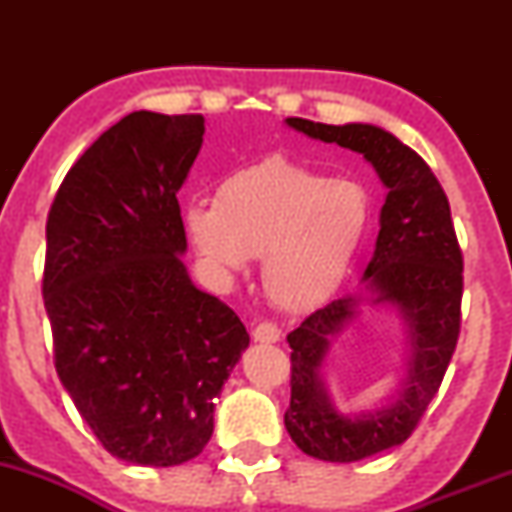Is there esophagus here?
<instances>
[{
	"label": "esophagus",
	"instance_id": "34e87169",
	"mask_svg": "<svg viewBox=\"0 0 512 512\" xmlns=\"http://www.w3.org/2000/svg\"><path fill=\"white\" fill-rule=\"evenodd\" d=\"M252 339H255L257 344H276L281 339V332L276 330L274 325H269V322H260V325L252 330Z\"/></svg>",
	"mask_w": 512,
	"mask_h": 512
}]
</instances>
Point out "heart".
<instances>
[{"label":"heart","instance_id":"b5f03b06","mask_svg":"<svg viewBox=\"0 0 512 512\" xmlns=\"http://www.w3.org/2000/svg\"><path fill=\"white\" fill-rule=\"evenodd\" d=\"M373 216L363 182L276 154L228 175L216 207H190L185 226L211 267L236 274L262 257L269 301L286 313H310L342 289Z\"/></svg>","mask_w":512,"mask_h":512}]
</instances>
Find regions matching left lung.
<instances>
[{"instance_id":"obj_1","label":"left lung","mask_w":512,"mask_h":512,"mask_svg":"<svg viewBox=\"0 0 512 512\" xmlns=\"http://www.w3.org/2000/svg\"><path fill=\"white\" fill-rule=\"evenodd\" d=\"M305 137L361 154L387 195L380 209L375 252L363 289L305 317L291 346V407L284 424L305 455L325 462H356L402 445L436 397L460 337L462 252L443 187L426 161L395 134L366 122L322 125L286 117ZM385 304L405 322L408 366L392 400L368 412H339L321 378L333 339L360 312Z\"/></svg>"}]
</instances>
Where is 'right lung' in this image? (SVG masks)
<instances>
[{
    "mask_svg": "<svg viewBox=\"0 0 512 512\" xmlns=\"http://www.w3.org/2000/svg\"><path fill=\"white\" fill-rule=\"evenodd\" d=\"M202 137V115L122 117L62 180L45 228L57 375L103 448L144 467L204 450L214 397L250 344L182 264L178 192Z\"/></svg>",
    "mask_w": 512,
    "mask_h": 512,
    "instance_id": "obj_1",
    "label": "right lung"
}]
</instances>
